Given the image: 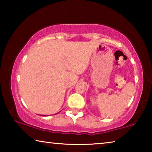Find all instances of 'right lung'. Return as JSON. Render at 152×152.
Here are the masks:
<instances>
[{
  "instance_id": "1",
  "label": "right lung",
  "mask_w": 152,
  "mask_h": 152,
  "mask_svg": "<svg viewBox=\"0 0 152 152\" xmlns=\"http://www.w3.org/2000/svg\"><path fill=\"white\" fill-rule=\"evenodd\" d=\"M41 116H46V115H41Z\"/></svg>"
}]
</instances>
